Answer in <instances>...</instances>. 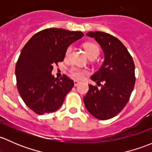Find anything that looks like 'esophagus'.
Returning a JSON list of instances; mask_svg holds the SVG:
<instances>
[{"mask_svg":"<svg viewBox=\"0 0 152 152\" xmlns=\"http://www.w3.org/2000/svg\"><path fill=\"white\" fill-rule=\"evenodd\" d=\"M81 82H79V81H78V80H74V86H78L79 85V84H80Z\"/></svg>","mask_w":152,"mask_h":152,"instance_id":"esophagus-1","label":"esophagus"}]
</instances>
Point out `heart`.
I'll use <instances>...</instances> for the list:
<instances>
[{
	"instance_id": "b5f03b06",
	"label": "heart",
	"mask_w": 152,
	"mask_h": 152,
	"mask_svg": "<svg viewBox=\"0 0 152 152\" xmlns=\"http://www.w3.org/2000/svg\"><path fill=\"white\" fill-rule=\"evenodd\" d=\"M84 48H85L86 52L88 55L90 59H96L99 54V48L96 44L93 43V42H86L84 44ZM72 50V47L68 46L65 51V56H68L70 54ZM69 72L76 79H82L87 73H88V70L85 69L79 68L77 67H70Z\"/></svg>"
}]
</instances>
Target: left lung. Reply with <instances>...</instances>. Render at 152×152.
<instances>
[{"label": "left lung", "instance_id": "obj_1", "mask_svg": "<svg viewBox=\"0 0 152 152\" xmlns=\"http://www.w3.org/2000/svg\"><path fill=\"white\" fill-rule=\"evenodd\" d=\"M104 53V62L91 79L104 85H89L84 97L89 113L100 120H107L117 115L129 100L134 84V64L127 48L118 38L102 31H90Z\"/></svg>", "mask_w": 152, "mask_h": 152}]
</instances>
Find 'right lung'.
I'll list each match as a JSON object with an SVG mask.
<instances>
[{"label":"right lung","instance_id":"right-lung-1","mask_svg":"<svg viewBox=\"0 0 152 152\" xmlns=\"http://www.w3.org/2000/svg\"><path fill=\"white\" fill-rule=\"evenodd\" d=\"M84 36L82 31L50 28L35 34L23 48L15 67L17 87L28 108L38 115L57 110L73 88L64 74L52 76L53 65L62 62L67 47Z\"/></svg>","mask_w":152,"mask_h":152}]
</instances>
